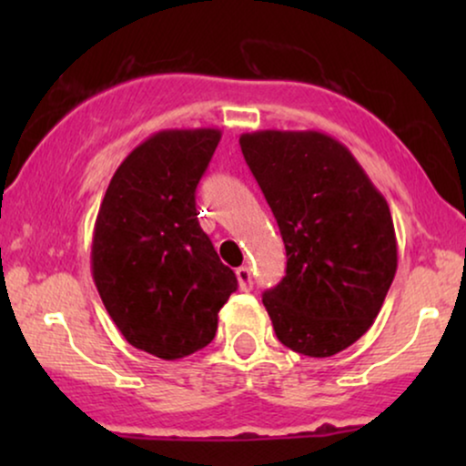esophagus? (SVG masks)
Instances as JSON below:
<instances>
[{"label":"esophagus","mask_w":466,"mask_h":466,"mask_svg":"<svg viewBox=\"0 0 466 466\" xmlns=\"http://www.w3.org/2000/svg\"><path fill=\"white\" fill-rule=\"evenodd\" d=\"M235 276H238L239 290H250L252 289V271L248 265H241L239 269H235Z\"/></svg>","instance_id":"esophagus-1"}]
</instances>
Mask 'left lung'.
I'll return each mask as SVG.
<instances>
[{
	"mask_svg": "<svg viewBox=\"0 0 466 466\" xmlns=\"http://www.w3.org/2000/svg\"><path fill=\"white\" fill-rule=\"evenodd\" d=\"M286 248V276L263 295L286 348L327 359L371 329L397 273L390 208L341 142L320 131L239 137Z\"/></svg>",
	"mask_w": 466,
	"mask_h": 466,
	"instance_id": "obj_1",
	"label": "left lung"
}]
</instances>
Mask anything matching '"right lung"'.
<instances>
[{
  "label": "right lung",
  "instance_id": "right-lung-1",
  "mask_svg": "<svg viewBox=\"0 0 466 466\" xmlns=\"http://www.w3.org/2000/svg\"><path fill=\"white\" fill-rule=\"evenodd\" d=\"M220 129H165L114 171L99 206L91 271L133 348L177 360L206 348L238 289L197 220L195 190Z\"/></svg>",
  "mask_w": 466,
  "mask_h": 466
}]
</instances>
